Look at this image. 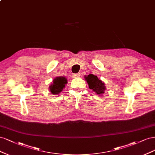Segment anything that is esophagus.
I'll return each instance as SVG.
<instances>
[{
  "label": "esophagus",
  "mask_w": 155,
  "mask_h": 155,
  "mask_svg": "<svg viewBox=\"0 0 155 155\" xmlns=\"http://www.w3.org/2000/svg\"><path fill=\"white\" fill-rule=\"evenodd\" d=\"M72 77H73V78H79L80 77H81V74H80V73H76V74H73Z\"/></svg>",
  "instance_id": "obj_1"
}]
</instances>
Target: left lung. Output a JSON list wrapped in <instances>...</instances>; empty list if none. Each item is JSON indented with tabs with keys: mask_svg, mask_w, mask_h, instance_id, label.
Listing matches in <instances>:
<instances>
[{
	"mask_svg": "<svg viewBox=\"0 0 155 155\" xmlns=\"http://www.w3.org/2000/svg\"><path fill=\"white\" fill-rule=\"evenodd\" d=\"M84 78L89 85V89H92L98 95L102 94L105 93V91L106 90V87L105 86L104 82H103L101 79H99L96 75L89 74L87 76L85 75Z\"/></svg>",
	"mask_w": 155,
	"mask_h": 155,
	"instance_id": "left-lung-1",
	"label": "left lung"
}]
</instances>
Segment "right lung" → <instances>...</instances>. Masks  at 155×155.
I'll use <instances>...</instances> for the list:
<instances>
[{
    "label": "right lung",
    "instance_id": "1",
    "mask_svg": "<svg viewBox=\"0 0 155 155\" xmlns=\"http://www.w3.org/2000/svg\"><path fill=\"white\" fill-rule=\"evenodd\" d=\"M68 80L65 77H57L54 78L52 84L49 86V91H51L53 95H55L61 93L65 87V85L67 84Z\"/></svg>",
    "mask_w": 155,
    "mask_h": 155
}]
</instances>
